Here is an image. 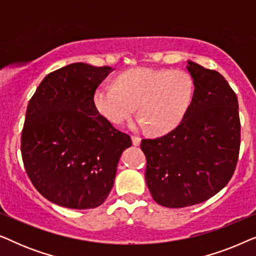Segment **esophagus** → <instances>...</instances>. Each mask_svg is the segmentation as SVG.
<instances>
[{
  "mask_svg": "<svg viewBox=\"0 0 256 256\" xmlns=\"http://www.w3.org/2000/svg\"><path fill=\"white\" fill-rule=\"evenodd\" d=\"M132 144H134V146H140V143H141V138L132 135Z\"/></svg>",
  "mask_w": 256,
  "mask_h": 256,
  "instance_id": "esophagus-1",
  "label": "esophagus"
}]
</instances>
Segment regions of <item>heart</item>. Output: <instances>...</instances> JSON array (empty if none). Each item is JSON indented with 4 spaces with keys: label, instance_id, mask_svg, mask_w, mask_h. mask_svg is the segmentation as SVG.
<instances>
[{
    "label": "heart",
    "instance_id": "heart-1",
    "mask_svg": "<svg viewBox=\"0 0 256 256\" xmlns=\"http://www.w3.org/2000/svg\"><path fill=\"white\" fill-rule=\"evenodd\" d=\"M194 79L183 70L134 68L122 72L115 86L104 84L94 92L96 110L113 124L134 114L154 135L172 132L184 120L194 98Z\"/></svg>",
    "mask_w": 256,
    "mask_h": 256
}]
</instances>
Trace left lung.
<instances>
[{"label": "left lung", "instance_id": "1", "mask_svg": "<svg viewBox=\"0 0 256 256\" xmlns=\"http://www.w3.org/2000/svg\"><path fill=\"white\" fill-rule=\"evenodd\" d=\"M188 64L194 92L184 120L169 134L141 142L152 197L170 208L199 204L218 194L239 158L236 94L219 72Z\"/></svg>", "mask_w": 256, "mask_h": 256}]
</instances>
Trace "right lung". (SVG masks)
<instances>
[{
    "instance_id": "add662e5",
    "label": "right lung",
    "mask_w": 256,
    "mask_h": 256,
    "mask_svg": "<svg viewBox=\"0 0 256 256\" xmlns=\"http://www.w3.org/2000/svg\"><path fill=\"white\" fill-rule=\"evenodd\" d=\"M110 66L74 62L48 73L26 108L20 152L31 183L54 204L100 206L114 185L128 134L96 110L93 96Z\"/></svg>"
}]
</instances>
